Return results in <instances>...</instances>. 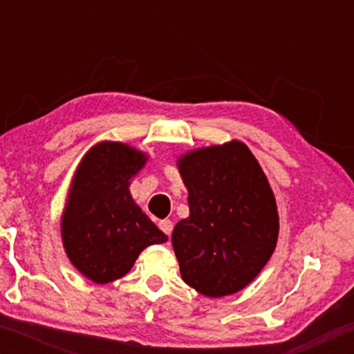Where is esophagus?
<instances>
[{"mask_svg":"<svg viewBox=\"0 0 354 354\" xmlns=\"http://www.w3.org/2000/svg\"><path fill=\"white\" fill-rule=\"evenodd\" d=\"M160 228L165 234H168V236H169V234H171V231H173V223L169 221V219H161Z\"/></svg>","mask_w":354,"mask_h":354,"instance_id":"34e87169","label":"esophagus"}]
</instances>
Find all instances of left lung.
Wrapping results in <instances>:
<instances>
[{"label": "left lung", "mask_w": 354, "mask_h": 354, "mask_svg": "<svg viewBox=\"0 0 354 354\" xmlns=\"http://www.w3.org/2000/svg\"><path fill=\"white\" fill-rule=\"evenodd\" d=\"M189 216L173 230L181 278L198 293H238L265 268L278 241L273 189L241 141L189 151L178 160Z\"/></svg>", "instance_id": "1"}]
</instances>
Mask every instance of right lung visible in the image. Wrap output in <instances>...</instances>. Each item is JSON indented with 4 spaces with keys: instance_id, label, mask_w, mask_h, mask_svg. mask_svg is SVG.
<instances>
[{
    "instance_id": "obj_1",
    "label": "right lung",
    "mask_w": 354,
    "mask_h": 354,
    "mask_svg": "<svg viewBox=\"0 0 354 354\" xmlns=\"http://www.w3.org/2000/svg\"><path fill=\"white\" fill-rule=\"evenodd\" d=\"M146 160L131 146L103 141L84 154L76 169L61 238L70 261L93 283L123 278L145 248L168 241L129 193V180Z\"/></svg>"
}]
</instances>
